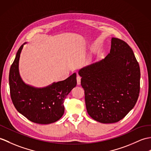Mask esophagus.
I'll use <instances>...</instances> for the list:
<instances>
[{
	"label": "esophagus",
	"mask_w": 151,
	"mask_h": 151,
	"mask_svg": "<svg viewBox=\"0 0 151 151\" xmlns=\"http://www.w3.org/2000/svg\"><path fill=\"white\" fill-rule=\"evenodd\" d=\"M76 80H77V84H78V85H80V82H81V77H80L79 75L77 76Z\"/></svg>",
	"instance_id": "esophagus-1"
}]
</instances>
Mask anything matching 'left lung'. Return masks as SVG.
Masks as SVG:
<instances>
[{"mask_svg":"<svg viewBox=\"0 0 151 151\" xmlns=\"http://www.w3.org/2000/svg\"><path fill=\"white\" fill-rule=\"evenodd\" d=\"M78 74L87 111L94 120L115 123L134 107L139 93L140 69L132 49L124 40L112 38L107 57L80 69Z\"/></svg>","mask_w":151,"mask_h":151,"instance_id":"obj_1","label":"left lung"}]
</instances>
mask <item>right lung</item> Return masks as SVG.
Here are the masks:
<instances>
[{"mask_svg": "<svg viewBox=\"0 0 151 151\" xmlns=\"http://www.w3.org/2000/svg\"><path fill=\"white\" fill-rule=\"evenodd\" d=\"M25 44L19 49L9 70L12 100L16 109L29 120L39 124L53 123L64 114V100L76 86V74L42 88L27 85L21 78L19 69L20 55Z\"/></svg>", "mask_w": 151, "mask_h": 151, "instance_id": "add662e5", "label": "right lung"}]
</instances>
